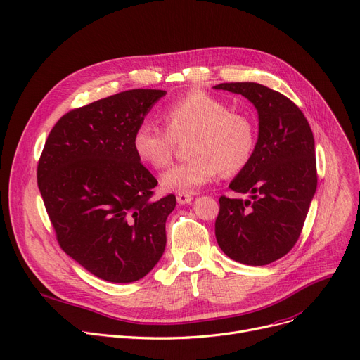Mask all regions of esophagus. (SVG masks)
<instances>
[{
  "label": "esophagus",
  "mask_w": 360,
  "mask_h": 360,
  "mask_svg": "<svg viewBox=\"0 0 360 360\" xmlns=\"http://www.w3.org/2000/svg\"><path fill=\"white\" fill-rule=\"evenodd\" d=\"M193 200V195L187 192H179L177 193V202L179 205H187Z\"/></svg>",
  "instance_id": "obj_1"
}]
</instances>
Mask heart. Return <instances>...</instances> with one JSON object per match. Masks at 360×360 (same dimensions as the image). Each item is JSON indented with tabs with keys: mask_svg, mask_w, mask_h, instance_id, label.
Wrapping results in <instances>:
<instances>
[{
	"mask_svg": "<svg viewBox=\"0 0 360 360\" xmlns=\"http://www.w3.org/2000/svg\"><path fill=\"white\" fill-rule=\"evenodd\" d=\"M161 117L165 129L153 123L139 124L132 146L143 164L162 170L173 160L176 141L192 134L187 145L192 158L161 176L167 190L192 192L221 172L236 174L255 154L257 129L252 117L231 110L228 103L202 90L188 91L168 104Z\"/></svg>",
	"mask_w": 360,
	"mask_h": 360,
	"instance_id": "b5f03b06",
	"label": "heart"
}]
</instances>
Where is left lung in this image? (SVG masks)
<instances>
[{
    "instance_id": "8db88e82",
    "label": "left lung",
    "mask_w": 360,
    "mask_h": 360,
    "mask_svg": "<svg viewBox=\"0 0 360 360\" xmlns=\"http://www.w3.org/2000/svg\"><path fill=\"white\" fill-rule=\"evenodd\" d=\"M244 96L259 115V138L250 162L229 183L247 199L221 196L215 236L225 255L243 264L276 262L298 241L316 190L315 143L293 101L257 82L214 87Z\"/></svg>"
}]
</instances>
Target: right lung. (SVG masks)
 <instances>
[{
  "mask_svg": "<svg viewBox=\"0 0 360 360\" xmlns=\"http://www.w3.org/2000/svg\"><path fill=\"white\" fill-rule=\"evenodd\" d=\"M164 90H128L63 115L37 165V184L60 248L94 276L142 279L165 250L176 196L153 200L158 184L132 138Z\"/></svg>",
  "mask_w": 360,
  "mask_h": 360,
  "instance_id": "obj_1",
  "label": "right lung"
}]
</instances>
